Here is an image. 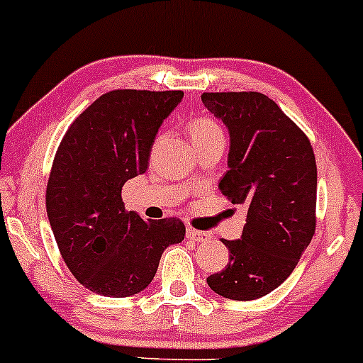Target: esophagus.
Returning <instances> with one entry per match:
<instances>
[{"label": "esophagus", "mask_w": 363, "mask_h": 363, "mask_svg": "<svg viewBox=\"0 0 363 363\" xmlns=\"http://www.w3.org/2000/svg\"><path fill=\"white\" fill-rule=\"evenodd\" d=\"M186 238L194 240V242H207L211 238V235L207 231H201V230H194V228H189L186 230Z\"/></svg>", "instance_id": "1"}]
</instances>
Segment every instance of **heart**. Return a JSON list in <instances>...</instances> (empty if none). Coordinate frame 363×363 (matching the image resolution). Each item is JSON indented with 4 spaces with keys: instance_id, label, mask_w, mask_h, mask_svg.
Instances as JSON below:
<instances>
[{
    "instance_id": "obj_1",
    "label": "heart",
    "mask_w": 363,
    "mask_h": 363,
    "mask_svg": "<svg viewBox=\"0 0 363 363\" xmlns=\"http://www.w3.org/2000/svg\"><path fill=\"white\" fill-rule=\"evenodd\" d=\"M190 133H192V140H197V138L214 135V133H223V132L214 120H211V118L207 116H201L197 118V120H194L192 127H190Z\"/></svg>"
}]
</instances>
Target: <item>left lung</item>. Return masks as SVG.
<instances>
[{
	"label": "left lung",
	"mask_w": 363,
	"mask_h": 363,
	"mask_svg": "<svg viewBox=\"0 0 363 363\" xmlns=\"http://www.w3.org/2000/svg\"><path fill=\"white\" fill-rule=\"evenodd\" d=\"M202 103L230 132L219 190L245 206L240 240H223L226 269L207 278L218 295L255 300L279 286L315 233L317 166L307 135L260 92H203Z\"/></svg>",
	"instance_id": "left-lung-1"
}]
</instances>
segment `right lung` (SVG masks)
Segmentation results:
<instances>
[{
  "mask_svg": "<svg viewBox=\"0 0 363 363\" xmlns=\"http://www.w3.org/2000/svg\"><path fill=\"white\" fill-rule=\"evenodd\" d=\"M182 97V91H109L61 138L48 180V218L68 269L97 295L140 293L166 247L185 238L178 218L144 221L121 199L125 182L147 169L157 130Z\"/></svg>",
  "mask_w": 363,
  "mask_h": 363,
  "instance_id": "obj_1",
  "label": "right lung"
}]
</instances>
